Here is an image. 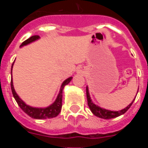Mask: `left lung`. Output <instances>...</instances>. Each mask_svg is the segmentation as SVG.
<instances>
[{"mask_svg":"<svg viewBox=\"0 0 148 148\" xmlns=\"http://www.w3.org/2000/svg\"><path fill=\"white\" fill-rule=\"evenodd\" d=\"M86 92H87V104H88L89 108H90L91 112H92L95 116L99 117V118L101 119H110L116 118V117H118V116L125 113L128 110V109L131 107L132 104H133L134 100H135V99H133V101H132V102L130 103L127 107H126L125 108L121 110L112 111V110H109L104 109V108H101V107L96 105V104H95L93 102H92V99H91V98H90V93H89L88 87H86ZM137 93H138V92H137Z\"/></svg>","mask_w":148,"mask_h":148,"instance_id":"1","label":"left lung"}]
</instances>
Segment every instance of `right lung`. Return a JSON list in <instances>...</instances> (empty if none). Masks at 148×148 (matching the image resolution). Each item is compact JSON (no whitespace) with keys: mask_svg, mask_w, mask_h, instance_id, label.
<instances>
[{"mask_svg":"<svg viewBox=\"0 0 148 148\" xmlns=\"http://www.w3.org/2000/svg\"><path fill=\"white\" fill-rule=\"evenodd\" d=\"M40 38L38 35H33L32 37H30L25 41H23L20 46L21 47L26 46L27 44H29L31 43L34 42L35 40H38ZM14 64L13 62L12 65V66ZM73 77H70V78H66V80L64 81L60 88V91L58 92V95L56 98V101L52 104L47 107V108H33L31 106L28 105L26 104L21 99L18 95V94L15 92V89H14V86H13V82H12V76L11 79V90L12 92V95L15 98L16 102L19 105L22 110L24 113H27L28 116L30 117H32L33 119H51L53 117H56L59 114V113L61 110V107H62V92L64 87L70 83V81L72 80Z\"/></svg>","mask_w":148,"mask_h":148,"instance_id":"1","label":"right lung"}]
</instances>
